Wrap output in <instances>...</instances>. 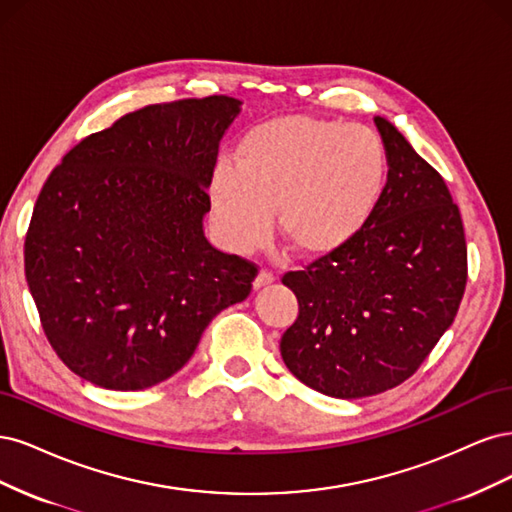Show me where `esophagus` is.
<instances>
[{
  "mask_svg": "<svg viewBox=\"0 0 512 512\" xmlns=\"http://www.w3.org/2000/svg\"><path fill=\"white\" fill-rule=\"evenodd\" d=\"M274 274L270 272V270H266V268H263V270H259V274L255 276V280H253V287L255 289H261V287H266V285H270V283H274Z\"/></svg>",
  "mask_w": 512,
  "mask_h": 512,
  "instance_id": "34e87169",
  "label": "esophagus"
}]
</instances>
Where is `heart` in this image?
<instances>
[{"instance_id": "heart-1", "label": "heart", "mask_w": 512, "mask_h": 512, "mask_svg": "<svg viewBox=\"0 0 512 512\" xmlns=\"http://www.w3.org/2000/svg\"><path fill=\"white\" fill-rule=\"evenodd\" d=\"M389 157L383 138L361 123L287 117L244 136L236 170L210 178V210L234 251L268 238L272 214L291 251L325 257L368 225L385 193Z\"/></svg>"}]
</instances>
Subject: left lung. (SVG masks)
<instances>
[{
	"mask_svg": "<svg viewBox=\"0 0 512 512\" xmlns=\"http://www.w3.org/2000/svg\"><path fill=\"white\" fill-rule=\"evenodd\" d=\"M389 157L368 225L332 255L287 272L300 315L280 338L310 389L357 400L402 385L453 323L468 280L464 223L444 178L387 119Z\"/></svg>",
	"mask_w": 512,
	"mask_h": 512,
	"instance_id": "obj_1",
	"label": "left lung"
}]
</instances>
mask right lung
Returning a JSON list of instances; mask_svg holds the SVG:
<instances>
[{"instance_id": "add662e5", "label": "right lung", "mask_w": 512, "mask_h": 512, "mask_svg": "<svg viewBox=\"0 0 512 512\" xmlns=\"http://www.w3.org/2000/svg\"><path fill=\"white\" fill-rule=\"evenodd\" d=\"M234 97L151 104L80 140L46 178L25 276L57 357L114 391L153 387L206 325L246 300L257 266L206 240L210 178Z\"/></svg>"}]
</instances>
